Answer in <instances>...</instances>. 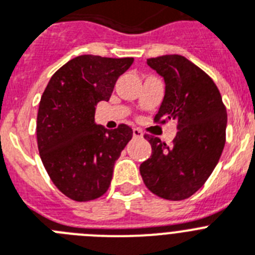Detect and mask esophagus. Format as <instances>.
<instances>
[{"instance_id": "esophagus-1", "label": "esophagus", "mask_w": 255, "mask_h": 255, "mask_svg": "<svg viewBox=\"0 0 255 255\" xmlns=\"http://www.w3.org/2000/svg\"><path fill=\"white\" fill-rule=\"evenodd\" d=\"M133 137L134 138L142 137V131H141V129H138V128H133Z\"/></svg>"}]
</instances>
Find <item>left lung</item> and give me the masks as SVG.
I'll return each mask as SVG.
<instances>
[{
    "label": "left lung",
    "mask_w": 255,
    "mask_h": 255,
    "mask_svg": "<svg viewBox=\"0 0 255 255\" xmlns=\"http://www.w3.org/2000/svg\"><path fill=\"white\" fill-rule=\"evenodd\" d=\"M163 76L164 98L154 123L175 121L177 132L170 145L146 134L151 155L140 166L145 185L155 196L185 200L200 189L217 166L226 144L227 110L222 96L205 71L183 55L147 59Z\"/></svg>",
    "instance_id": "obj_1"
}]
</instances>
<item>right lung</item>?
Wrapping results in <instances>:
<instances>
[{
  "mask_svg": "<svg viewBox=\"0 0 255 255\" xmlns=\"http://www.w3.org/2000/svg\"><path fill=\"white\" fill-rule=\"evenodd\" d=\"M133 58L79 55L49 80L37 113V146L53 184L78 202L96 200L110 187L115 160L132 128L106 129L95 123L98 102L109 101L118 78Z\"/></svg>",
  "mask_w": 255,
  "mask_h": 255,
  "instance_id": "1",
  "label": "right lung"
}]
</instances>
